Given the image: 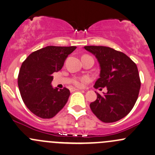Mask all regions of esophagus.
Segmentation results:
<instances>
[{
  "label": "esophagus",
  "instance_id": "esophagus-1",
  "mask_svg": "<svg viewBox=\"0 0 155 155\" xmlns=\"http://www.w3.org/2000/svg\"><path fill=\"white\" fill-rule=\"evenodd\" d=\"M71 92H73V91H80V89H77V88H71L70 89Z\"/></svg>",
  "mask_w": 155,
  "mask_h": 155
}]
</instances>
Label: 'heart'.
I'll return each mask as SVG.
<instances>
[{
  "label": "heart",
  "mask_w": 155,
  "mask_h": 155,
  "mask_svg": "<svg viewBox=\"0 0 155 155\" xmlns=\"http://www.w3.org/2000/svg\"><path fill=\"white\" fill-rule=\"evenodd\" d=\"M85 80H86L85 79H79V80H76V82H75V84H76L77 86H82V84H83V83H84V82Z\"/></svg>",
  "instance_id": "b5f03b06"
}]
</instances>
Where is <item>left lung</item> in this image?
<instances>
[{"instance_id":"left-lung-1","label":"left lung","mask_w":155,"mask_h":155,"mask_svg":"<svg viewBox=\"0 0 155 155\" xmlns=\"http://www.w3.org/2000/svg\"><path fill=\"white\" fill-rule=\"evenodd\" d=\"M100 67L95 88L107 87L103 95L90 104L93 113L102 122L114 123L131 110L138 98L140 79L136 64L125 53L104 46H85ZM101 90V88H100Z\"/></svg>"}]
</instances>
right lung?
Here are the masks:
<instances>
[{
    "label": "right lung",
    "instance_id": "obj_1",
    "mask_svg": "<svg viewBox=\"0 0 155 155\" xmlns=\"http://www.w3.org/2000/svg\"><path fill=\"white\" fill-rule=\"evenodd\" d=\"M76 48L48 46L32 53L22 63L18 78L21 96L27 108L38 117L52 118L68 102L70 91L53 88L52 74L62 68Z\"/></svg>",
    "mask_w": 155,
    "mask_h": 155
}]
</instances>
